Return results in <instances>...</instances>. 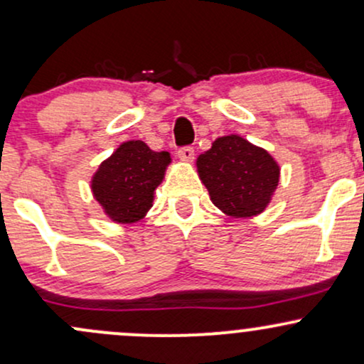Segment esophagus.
<instances>
[{
  "mask_svg": "<svg viewBox=\"0 0 364 364\" xmlns=\"http://www.w3.org/2000/svg\"><path fill=\"white\" fill-rule=\"evenodd\" d=\"M178 157L183 162H191L195 159V149L193 147H181L178 150Z\"/></svg>",
  "mask_w": 364,
  "mask_h": 364,
  "instance_id": "obj_1",
  "label": "esophagus"
}]
</instances>
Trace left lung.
I'll return each mask as SVG.
<instances>
[{
    "label": "left lung",
    "mask_w": 364,
    "mask_h": 364,
    "mask_svg": "<svg viewBox=\"0 0 364 364\" xmlns=\"http://www.w3.org/2000/svg\"><path fill=\"white\" fill-rule=\"evenodd\" d=\"M196 169L212 203L236 219L262 214L281 174L267 150L237 135L217 139L210 150L196 159Z\"/></svg>",
    "instance_id": "1"
}]
</instances>
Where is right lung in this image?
I'll return each instance as SVG.
<instances>
[{"label": "right lung", "instance_id": "right-lung-1", "mask_svg": "<svg viewBox=\"0 0 364 364\" xmlns=\"http://www.w3.org/2000/svg\"><path fill=\"white\" fill-rule=\"evenodd\" d=\"M169 162V152H154L141 140L124 141L92 178L94 198L114 223H136L152 207Z\"/></svg>", "mask_w": 364, "mask_h": 364}]
</instances>
